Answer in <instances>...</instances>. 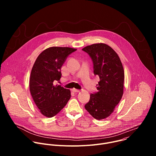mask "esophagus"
I'll list each match as a JSON object with an SVG mask.
<instances>
[{
  "instance_id": "34e87169",
  "label": "esophagus",
  "mask_w": 156,
  "mask_h": 156,
  "mask_svg": "<svg viewBox=\"0 0 156 156\" xmlns=\"http://www.w3.org/2000/svg\"><path fill=\"white\" fill-rule=\"evenodd\" d=\"M72 91H73V93H78V92H80V91L78 90H76V89H73Z\"/></svg>"
}]
</instances>
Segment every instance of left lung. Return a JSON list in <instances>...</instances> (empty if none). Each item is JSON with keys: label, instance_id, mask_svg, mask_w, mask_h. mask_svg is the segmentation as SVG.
<instances>
[{"label": "left lung", "instance_id": "1", "mask_svg": "<svg viewBox=\"0 0 156 156\" xmlns=\"http://www.w3.org/2000/svg\"><path fill=\"white\" fill-rule=\"evenodd\" d=\"M82 51L91 57L94 75L99 77L97 92L90 94L85 108L96 120L108 117L114 112L123 93L124 70L115 51L105 44H94Z\"/></svg>", "mask_w": 156, "mask_h": 156}]
</instances>
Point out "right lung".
<instances>
[{
    "mask_svg": "<svg viewBox=\"0 0 156 156\" xmlns=\"http://www.w3.org/2000/svg\"><path fill=\"white\" fill-rule=\"evenodd\" d=\"M76 49L52 47L42 52L31 72L30 93L41 113L47 117L56 115L70 99V91L54 84L61 76V68L66 58Z\"/></svg>",
    "mask_w": 156,
    "mask_h": 156,
    "instance_id": "obj_1",
    "label": "right lung"
}]
</instances>
